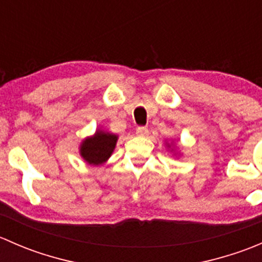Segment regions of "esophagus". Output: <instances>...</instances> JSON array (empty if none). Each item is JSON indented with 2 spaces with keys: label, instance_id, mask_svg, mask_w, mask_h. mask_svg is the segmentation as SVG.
<instances>
[{
  "label": "esophagus",
  "instance_id": "obj_1",
  "mask_svg": "<svg viewBox=\"0 0 262 262\" xmlns=\"http://www.w3.org/2000/svg\"><path fill=\"white\" fill-rule=\"evenodd\" d=\"M136 134L138 137H148L149 130H148V128H146V126H138L136 130Z\"/></svg>",
  "mask_w": 262,
  "mask_h": 262
}]
</instances>
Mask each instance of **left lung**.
Segmentation results:
<instances>
[{
    "label": "left lung",
    "mask_w": 262,
    "mask_h": 262,
    "mask_svg": "<svg viewBox=\"0 0 262 262\" xmlns=\"http://www.w3.org/2000/svg\"><path fill=\"white\" fill-rule=\"evenodd\" d=\"M167 146H168V144H167ZM168 147H170V146H168Z\"/></svg>",
    "instance_id": "8db88e82"
}]
</instances>
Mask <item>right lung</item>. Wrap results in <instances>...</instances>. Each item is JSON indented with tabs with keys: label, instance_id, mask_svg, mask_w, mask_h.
I'll return each instance as SVG.
<instances>
[{
	"label": "right lung",
	"instance_id": "right-lung-1",
	"mask_svg": "<svg viewBox=\"0 0 262 262\" xmlns=\"http://www.w3.org/2000/svg\"><path fill=\"white\" fill-rule=\"evenodd\" d=\"M116 142H118V136L97 129L94 136L87 137L82 141L80 155L89 165H102L114 152Z\"/></svg>",
	"mask_w": 262,
	"mask_h": 262
}]
</instances>
